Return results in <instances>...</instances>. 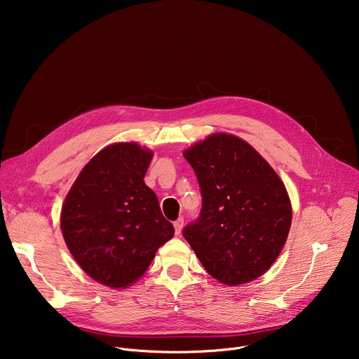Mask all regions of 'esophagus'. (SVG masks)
<instances>
[{
	"label": "esophagus",
	"instance_id": "1",
	"mask_svg": "<svg viewBox=\"0 0 359 359\" xmlns=\"http://www.w3.org/2000/svg\"><path fill=\"white\" fill-rule=\"evenodd\" d=\"M183 224H184V220L180 217V219H177L175 223H173V226H175V233L176 234H180V231H182V229H183Z\"/></svg>",
	"mask_w": 359,
	"mask_h": 359
}]
</instances>
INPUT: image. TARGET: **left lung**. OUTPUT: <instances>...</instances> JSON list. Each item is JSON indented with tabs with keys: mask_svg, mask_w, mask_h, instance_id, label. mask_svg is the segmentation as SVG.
I'll return each instance as SVG.
<instances>
[{
	"mask_svg": "<svg viewBox=\"0 0 359 359\" xmlns=\"http://www.w3.org/2000/svg\"><path fill=\"white\" fill-rule=\"evenodd\" d=\"M201 193V212L183 236L206 271L226 285L263 276L291 226L284 183L243 139L215 133L184 150Z\"/></svg>",
	"mask_w": 359,
	"mask_h": 359,
	"instance_id": "obj_1",
	"label": "left lung"
}]
</instances>
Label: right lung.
<instances>
[{
  "label": "right lung",
  "mask_w": 359,
  "mask_h": 359,
  "mask_svg": "<svg viewBox=\"0 0 359 359\" xmlns=\"http://www.w3.org/2000/svg\"><path fill=\"white\" fill-rule=\"evenodd\" d=\"M153 153L137 143L102 149L82 169L61 212L65 243L95 281L126 288L139 280L175 229L143 177Z\"/></svg>",
  "instance_id": "right-lung-1"
}]
</instances>
